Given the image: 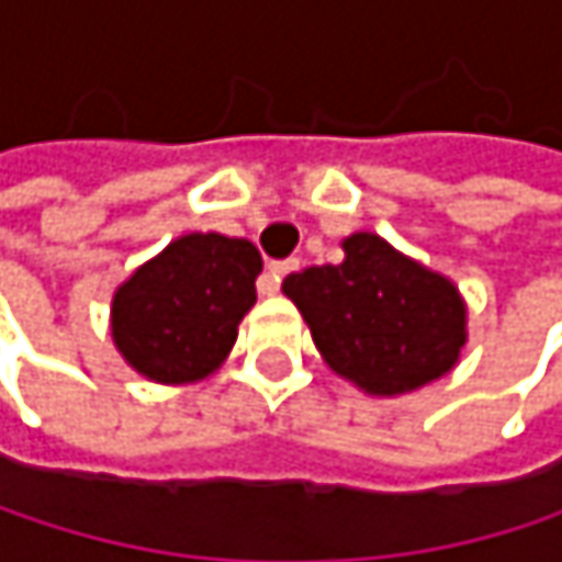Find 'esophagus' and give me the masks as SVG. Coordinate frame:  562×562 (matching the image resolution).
<instances>
[{"mask_svg":"<svg viewBox=\"0 0 562 562\" xmlns=\"http://www.w3.org/2000/svg\"><path fill=\"white\" fill-rule=\"evenodd\" d=\"M292 270H299V260H292V257H289V260H273V263H270V280H273V289H277L282 277H289Z\"/></svg>","mask_w":562,"mask_h":562,"instance_id":"obj_1","label":"esophagus"}]
</instances>
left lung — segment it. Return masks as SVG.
Segmentation results:
<instances>
[{"instance_id":"obj_1","label":"left lung","mask_w":562,"mask_h":562,"mask_svg":"<svg viewBox=\"0 0 562 562\" xmlns=\"http://www.w3.org/2000/svg\"><path fill=\"white\" fill-rule=\"evenodd\" d=\"M299 305L331 371L368 393H406L442 378L465 345L456 285L396 254L374 234L345 240V263L289 273Z\"/></svg>"}]
</instances>
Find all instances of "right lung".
<instances>
[{"label":"right lung","mask_w":562,"mask_h":562,"mask_svg":"<svg viewBox=\"0 0 562 562\" xmlns=\"http://www.w3.org/2000/svg\"><path fill=\"white\" fill-rule=\"evenodd\" d=\"M260 250L250 240L188 234L116 289L113 341L146 378L184 384L211 374L257 302Z\"/></svg>","instance_id":"1"}]
</instances>
